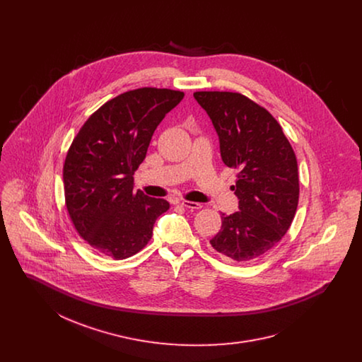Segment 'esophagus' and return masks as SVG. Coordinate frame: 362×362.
Masks as SVG:
<instances>
[{"label":"esophagus","instance_id":"1","mask_svg":"<svg viewBox=\"0 0 362 362\" xmlns=\"http://www.w3.org/2000/svg\"><path fill=\"white\" fill-rule=\"evenodd\" d=\"M177 204H180L182 206L187 207V209H201L202 205L198 202H191V201H179Z\"/></svg>","mask_w":362,"mask_h":362}]
</instances>
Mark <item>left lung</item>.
<instances>
[{"label": "left lung", "mask_w": 362, "mask_h": 362, "mask_svg": "<svg viewBox=\"0 0 362 362\" xmlns=\"http://www.w3.org/2000/svg\"><path fill=\"white\" fill-rule=\"evenodd\" d=\"M218 134L221 158L238 168L239 211L223 213L210 240L226 258L248 262L269 252L292 224L298 204V168L282 127L263 107L236 92H195Z\"/></svg>", "instance_id": "8db88e82"}]
</instances>
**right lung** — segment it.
Instances as JSON below:
<instances>
[{
	"label": "right lung",
	"instance_id": "1",
	"mask_svg": "<svg viewBox=\"0 0 362 362\" xmlns=\"http://www.w3.org/2000/svg\"><path fill=\"white\" fill-rule=\"evenodd\" d=\"M183 96L158 88L124 92L93 112L70 145L64 164L70 220L107 257L137 254L151 240L157 217L170 209L165 199L136 192L133 175L157 126Z\"/></svg>",
	"mask_w": 362,
	"mask_h": 362
}]
</instances>
